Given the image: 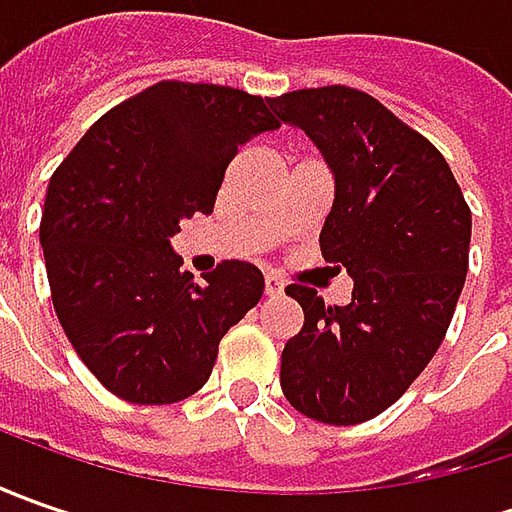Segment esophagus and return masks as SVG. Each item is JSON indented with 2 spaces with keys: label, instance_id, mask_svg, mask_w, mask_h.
Here are the masks:
<instances>
[{
  "label": "esophagus",
  "instance_id": "esophagus-1",
  "mask_svg": "<svg viewBox=\"0 0 512 512\" xmlns=\"http://www.w3.org/2000/svg\"><path fill=\"white\" fill-rule=\"evenodd\" d=\"M282 293V282L276 276H265V296H279Z\"/></svg>",
  "mask_w": 512,
  "mask_h": 512
}]
</instances>
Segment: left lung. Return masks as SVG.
Returning <instances> with one entry per match:
<instances>
[{"label": "left lung", "instance_id": "left-lung-1", "mask_svg": "<svg viewBox=\"0 0 512 512\" xmlns=\"http://www.w3.org/2000/svg\"><path fill=\"white\" fill-rule=\"evenodd\" d=\"M270 108L325 156L336 196L319 245L353 279L342 307L287 287L305 325L282 350V393L307 419L367 422L442 344L467 276L470 207L442 153L362 90H293Z\"/></svg>", "mask_w": 512, "mask_h": 512}]
</instances>
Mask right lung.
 I'll return each mask as SVG.
<instances>
[{
    "instance_id": "right-lung-1",
    "label": "right lung",
    "mask_w": 512,
    "mask_h": 512,
    "mask_svg": "<svg viewBox=\"0 0 512 512\" xmlns=\"http://www.w3.org/2000/svg\"><path fill=\"white\" fill-rule=\"evenodd\" d=\"M270 99L159 82L108 110L50 176L39 242L59 325L113 396L173 404L210 379L219 342L262 299L247 262L196 285L170 236L210 213L239 145L279 128Z\"/></svg>"
}]
</instances>
